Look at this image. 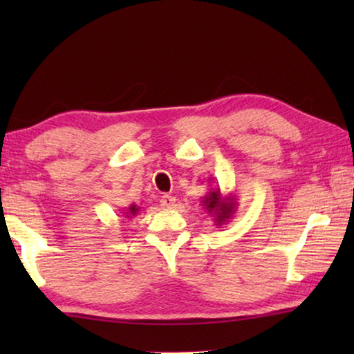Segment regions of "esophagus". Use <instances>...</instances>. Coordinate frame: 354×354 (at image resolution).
Returning <instances> with one entry per match:
<instances>
[{"instance_id": "esophagus-1", "label": "esophagus", "mask_w": 354, "mask_h": 354, "mask_svg": "<svg viewBox=\"0 0 354 354\" xmlns=\"http://www.w3.org/2000/svg\"><path fill=\"white\" fill-rule=\"evenodd\" d=\"M175 205H176V198H175V196L164 195L162 198H160V206L165 207V209H171V207H175Z\"/></svg>"}]
</instances>
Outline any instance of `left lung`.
I'll use <instances>...</instances> for the list:
<instances>
[{
  "instance_id": "left-lung-1",
  "label": "left lung",
  "mask_w": 354,
  "mask_h": 354,
  "mask_svg": "<svg viewBox=\"0 0 354 354\" xmlns=\"http://www.w3.org/2000/svg\"><path fill=\"white\" fill-rule=\"evenodd\" d=\"M203 206L206 212L212 215L215 226H221L230 221L236 214V196L234 195H221L220 189H209L207 194L203 196Z\"/></svg>"
}]
</instances>
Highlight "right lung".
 <instances>
[{
  "instance_id": "1",
  "label": "right lung",
  "mask_w": 354,
  "mask_h": 354,
  "mask_svg": "<svg viewBox=\"0 0 354 354\" xmlns=\"http://www.w3.org/2000/svg\"><path fill=\"white\" fill-rule=\"evenodd\" d=\"M123 211H124V212H123V217H124V218H133V217H136L137 214H139L140 207L137 206V205H134V203H133V205H131V206L124 207Z\"/></svg>"
}]
</instances>
